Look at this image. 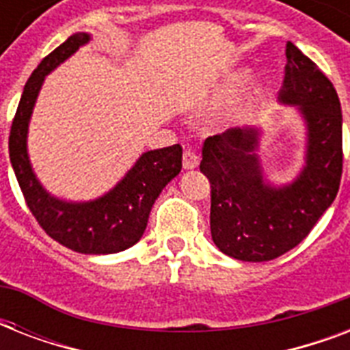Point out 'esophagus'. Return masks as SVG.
<instances>
[{
    "label": "esophagus",
    "mask_w": 350,
    "mask_h": 350,
    "mask_svg": "<svg viewBox=\"0 0 350 350\" xmlns=\"http://www.w3.org/2000/svg\"><path fill=\"white\" fill-rule=\"evenodd\" d=\"M198 165H200V156L194 150H185L183 152V169L192 170L196 169Z\"/></svg>",
    "instance_id": "esophagus-1"
}]
</instances>
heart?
I'll use <instances>...</instances> for the list:
<instances>
[{
	"label": "heart",
	"mask_w": 350,
	"mask_h": 350,
	"mask_svg": "<svg viewBox=\"0 0 350 350\" xmlns=\"http://www.w3.org/2000/svg\"><path fill=\"white\" fill-rule=\"evenodd\" d=\"M239 78H241L239 74L227 76L216 89H213V92L207 96V100L200 103V107H196V112H203L205 109L218 105L219 101H224L225 98L230 96L227 111L221 118V126L224 129H232V126H238L239 123H243L250 116V112L254 111L256 101L260 98L263 87H261V79L256 78V76L245 78L241 83H239ZM238 84L240 85L239 88L237 87Z\"/></svg>",
	"instance_id": "heart-1"
}]
</instances>
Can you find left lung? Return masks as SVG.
<instances>
[{
    "instance_id": "1",
    "label": "left lung",
    "mask_w": 350,
    "mask_h": 350,
    "mask_svg": "<svg viewBox=\"0 0 350 350\" xmlns=\"http://www.w3.org/2000/svg\"><path fill=\"white\" fill-rule=\"evenodd\" d=\"M280 105L304 123V163L274 183L260 156L263 129L249 125L207 137L200 170L211 181V234L224 254L269 261L294 249L331 207L342 180V107L320 68L287 41Z\"/></svg>"
}]
</instances>
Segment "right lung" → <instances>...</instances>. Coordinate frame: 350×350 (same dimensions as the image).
<instances>
[{"label":"right lung","mask_w":350,"mask_h":350,"mask_svg":"<svg viewBox=\"0 0 350 350\" xmlns=\"http://www.w3.org/2000/svg\"><path fill=\"white\" fill-rule=\"evenodd\" d=\"M90 40L89 32H76L32 72L14 116L8 154L30 213L51 238L81 254H114L142 239L154 202L180 174L183 152L180 145L143 152L111 191L87 202L63 200L43 187L30 163V118L46 76Z\"/></svg>","instance_id":"obj_1"}]
</instances>
